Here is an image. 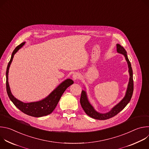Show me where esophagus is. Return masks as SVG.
Listing matches in <instances>:
<instances>
[{
  "label": "esophagus",
  "mask_w": 149,
  "mask_h": 149,
  "mask_svg": "<svg viewBox=\"0 0 149 149\" xmlns=\"http://www.w3.org/2000/svg\"><path fill=\"white\" fill-rule=\"evenodd\" d=\"M79 77H80V75L78 73H77V72L74 74L73 75H72V78L74 81L78 80V79H79Z\"/></svg>",
  "instance_id": "1"
}]
</instances>
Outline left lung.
<instances>
[{
    "mask_svg": "<svg viewBox=\"0 0 149 149\" xmlns=\"http://www.w3.org/2000/svg\"><path fill=\"white\" fill-rule=\"evenodd\" d=\"M117 51L118 53L124 55L127 62V63H128V67L129 69V72L130 74L129 82L128 87H127L125 97L123 98V99L118 104L115 105L109 112L105 114H102L94 110L93 106L91 105V104L88 101L86 91L82 90L81 92V95L80 98V103H81L82 108L88 116L96 120H104L116 116L118 113H120L121 110H123L124 109L125 106L130 102L132 97L133 89H134V84H133V70H132L130 62L128 58V56H127L126 51L120 44H117Z\"/></svg>",
    "mask_w": 149,
    "mask_h": 149,
    "instance_id": "left-lung-1",
    "label": "left lung"
}]
</instances>
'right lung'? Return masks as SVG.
Listing matches in <instances>:
<instances>
[{
	"label": "right lung",
	"mask_w": 149,
	"mask_h": 149,
	"mask_svg": "<svg viewBox=\"0 0 149 149\" xmlns=\"http://www.w3.org/2000/svg\"><path fill=\"white\" fill-rule=\"evenodd\" d=\"M25 44V42H23V43L20 44L19 45L16 47L12 54L10 60L8 63L6 72L7 93L10 100L14 104V105L24 113L35 117H40L47 116L50 114L54 110L63 93H64L68 87L74 83V81L71 79H67L63 81L47 97L39 101L25 103L16 99L12 94L10 90L8 82V72L14 55L20 48L24 45Z\"/></svg>",
	"instance_id": "obj_1"
}]
</instances>
